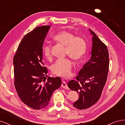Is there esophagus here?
Returning <instances> with one entry per match:
<instances>
[{"label":"esophagus","mask_w":125,"mask_h":125,"mask_svg":"<svg viewBox=\"0 0 125 125\" xmlns=\"http://www.w3.org/2000/svg\"><path fill=\"white\" fill-rule=\"evenodd\" d=\"M61 86H62V88H64V89H69L68 87L67 84H66V83L65 81H63V82H62V85H61Z\"/></svg>","instance_id":"34e87169"}]
</instances>
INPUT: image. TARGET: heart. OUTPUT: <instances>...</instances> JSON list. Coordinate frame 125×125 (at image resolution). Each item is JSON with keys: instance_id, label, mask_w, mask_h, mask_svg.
<instances>
[{"instance_id": "1", "label": "heart", "mask_w": 125, "mask_h": 125, "mask_svg": "<svg viewBox=\"0 0 125 125\" xmlns=\"http://www.w3.org/2000/svg\"><path fill=\"white\" fill-rule=\"evenodd\" d=\"M57 42L65 47V54L75 61L82 58L86 51V43L80 36L66 31H62L54 36ZM44 55L47 59L52 58V47L50 45H44L42 47ZM73 63L69 59L57 60L52 67V73L57 76L64 78L69 77L71 74Z\"/></svg>"}]
</instances>
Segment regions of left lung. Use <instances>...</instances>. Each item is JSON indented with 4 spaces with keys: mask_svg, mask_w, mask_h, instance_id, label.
<instances>
[{
    "mask_svg": "<svg viewBox=\"0 0 125 125\" xmlns=\"http://www.w3.org/2000/svg\"><path fill=\"white\" fill-rule=\"evenodd\" d=\"M92 36L91 57L85 63L76 77L68 86L79 94L73 106L79 109L90 107L99 100L107 80L109 68V54L107 46L96 34L89 29Z\"/></svg>",
    "mask_w": 125,
    "mask_h": 125,
    "instance_id": "1",
    "label": "left lung"
}]
</instances>
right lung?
Listing matches in <instances>:
<instances>
[{"mask_svg": "<svg viewBox=\"0 0 125 125\" xmlns=\"http://www.w3.org/2000/svg\"><path fill=\"white\" fill-rule=\"evenodd\" d=\"M50 25L39 26L22 40L13 58L14 86L20 100L34 109L48 104L52 93L62 84L59 77L47 76L42 47Z\"/></svg>", "mask_w": 125, "mask_h": 125, "instance_id": "obj_1", "label": "right lung"}]
</instances>
